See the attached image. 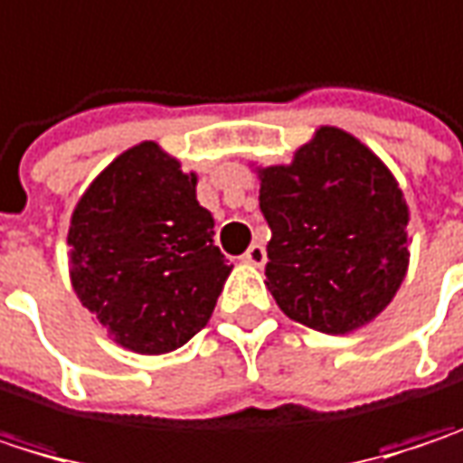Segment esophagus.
I'll return each instance as SVG.
<instances>
[{
	"label": "esophagus",
	"instance_id": "34e87169",
	"mask_svg": "<svg viewBox=\"0 0 463 463\" xmlns=\"http://www.w3.org/2000/svg\"><path fill=\"white\" fill-rule=\"evenodd\" d=\"M242 260H245V263H250V266H263V263H266V250H263V245L253 242V245L245 250Z\"/></svg>",
	"mask_w": 463,
	"mask_h": 463
}]
</instances>
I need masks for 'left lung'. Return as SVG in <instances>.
I'll return each mask as SVG.
<instances>
[{
  "instance_id": "8db88e82",
  "label": "left lung",
  "mask_w": 463,
  "mask_h": 463,
  "mask_svg": "<svg viewBox=\"0 0 463 463\" xmlns=\"http://www.w3.org/2000/svg\"><path fill=\"white\" fill-rule=\"evenodd\" d=\"M256 173L271 229L266 288L277 307L327 335L373 322L411 259V213L392 170L352 133L322 125L290 165Z\"/></svg>"
}]
</instances>
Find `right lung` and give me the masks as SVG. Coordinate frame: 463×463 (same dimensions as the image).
<instances>
[{
  "label": "right lung",
  "mask_w": 463,
  "mask_h": 463,
  "mask_svg": "<svg viewBox=\"0 0 463 463\" xmlns=\"http://www.w3.org/2000/svg\"><path fill=\"white\" fill-rule=\"evenodd\" d=\"M213 226L197 173L154 141L133 146L71 213V288L114 344L167 354L207 325L232 271Z\"/></svg>",
  "instance_id": "obj_1"
}]
</instances>
